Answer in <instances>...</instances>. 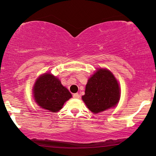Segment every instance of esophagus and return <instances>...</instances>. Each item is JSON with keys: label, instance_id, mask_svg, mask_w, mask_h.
I'll use <instances>...</instances> for the list:
<instances>
[{"label": "esophagus", "instance_id": "34e87169", "mask_svg": "<svg viewBox=\"0 0 156 156\" xmlns=\"http://www.w3.org/2000/svg\"><path fill=\"white\" fill-rule=\"evenodd\" d=\"M73 98H75V99L80 98V95H79L78 93H75V94L73 95Z\"/></svg>", "mask_w": 156, "mask_h": 156}]
</instances>
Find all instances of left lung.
Segmentation results:
<instances>
[{"label": "left lung", "mask_w": 156, "mask_h": 156, "mask_svg": "<svg viewBox=\"0 0 156 156\" xmlns=\"http://www.w3.org/2000/svg\"><path fill=\"white\" fill-rule=\"evenodd\" d=\"M82 99L94 113L114 107L120 99V87L113 73L98 69L88 80Z\"/></svg>", "instance_id": "8db88e82"}]
</instances>
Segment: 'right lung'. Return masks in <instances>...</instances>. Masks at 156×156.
<instances>
[{
    "label": "right lung",
    "instance_id": "add662e5",
    "mask_svg": "<svg viewBox=\"0 0 156 156\" xmlns=\"http://www.w3.org/2000/svg\"><path fill=\"white\" fill-rule=\"evenodd\" d=\"M34 98L41 108L57 112L72 95L60 80L52 74L45 73L37 79L34 87Z\"/></svg>",
    "mask_w": 156,
    "mask_h": 156
}]
</instances>
